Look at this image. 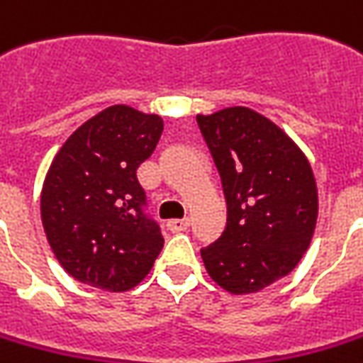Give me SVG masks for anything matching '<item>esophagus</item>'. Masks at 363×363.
I'll use <instances>...</instances> for the list:
<instances>
[{"label":"esophagus","mask_w":363,"mask_h":363,"mask_svg":"<svg viewBox=\"0 0 363 363\" xmlns=\"http://www.w3.org/2000/svg\"><path fill=\"white\" fill-rule=\"evenodd\" d=\"M167 226H169L171 233H182V230L189 228V218H172V220L167 223Z\"/></svg>","instance_id":"obj_1"}]
</instances>
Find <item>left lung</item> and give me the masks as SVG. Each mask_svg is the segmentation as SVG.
Masks as SVG:
<instances>
[{"label":"left lung","mask_w":363,"mask_h":363,"mask_svg":"<svg viewBox=\"0 0 363 363\" xmlns=\"http://www.w3.org/2000/svg\"><path fill=\"white\" fill-rule=\"evenodd\" d=\"M223 181L226 228L202 248L206 272L230 294H252L290 274L318 218L316 179L304 152L246 107L196 115Z\"/></svg>","instance_id":"8db88e82"}]
</instances>
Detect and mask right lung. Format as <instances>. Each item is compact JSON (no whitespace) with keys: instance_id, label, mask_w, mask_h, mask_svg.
<instances>
[{"instance_id":"1","label":"right lung","mask_w":363,"mask_h":363,"mask_svg":"<svg viewBox=\"0 0 363 363\" xmlns=\"http://www.w3.org/2000/svg\"><path fill=\"white\" fill-rule=\"evenodd\" d=\"M162 119L113 105L59 149L41 191L49 246L75 280L125 292L149 274L164 238L145 213L137 169L161 139Z\"/></svg>"}]
</instances>
